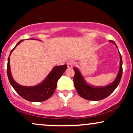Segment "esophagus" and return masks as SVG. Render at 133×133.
I'll return each mask as SVG.
<instances>
[{
  "mask_svg": "<svg viewBox=\"0 0 133 133\" xmlns=\"http://www.w3.org/2000/svg\"><path fill=\"white\" fill-rule=\"evenodd\" d=\"M73 64H74V62L72 61H69L67 62V65H68V68H72Z\"/></svg>",
  "mask_w": 133,
  "mask_h": 133,
  "instance_id": "34e87169",
  "label": "esophagus"
}]
</instances>
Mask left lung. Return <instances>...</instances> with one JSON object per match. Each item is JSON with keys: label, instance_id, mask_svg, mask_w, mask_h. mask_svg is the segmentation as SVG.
<instances>
[{"label": "left lung", "instance_id": "8db88e82", "mask_svg": "<svg viewBox=\"0 0 133 133\" xmlns=\"http://www.w3.org/2000/svg\"><path fill=\"white\" fill-rule=\"evenodd\" d=\"M109 41L114 43V45L117 47L116 44L113 41ZM119 53L120 56V67L118 74L115 80L110 84L106 86L96 87L88 84L84 80L83 76L78 69L74 68L73 69L75 72V74H74L73 81H74V84L76 91L81 97L89 101H99L109 96L116 89V88L119 84L122 74H123V61H122L121 55L119 51Z\"/></svg>", "mask_w": 133, "mask_h": 133}]
</instances>
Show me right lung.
<instances>
[{
  "instance_id": "add662e5",
  "label": "right lung",
  "mask_w": 133,
  "mask_h": 133,
  "mask_svg": "<svg viewBox=\"0 0 133 133\" xmlns=\"http://www.w3.org/2000/svg\"><path fill=\"white\" fill-rule=\"evenodd\" d=\"M23 40L20 41L16 44L14 48L10 52L7 62V76L11 86L13 87L15 91L20 96L24 99L30 102H42L48 99L51 97L55 89L57 87V83L59 79L64 72L67 69V65H57L55 66L52 70L50 72L45 80L41 84L34 86H23L19 85L14 80L12 76L10 68V56L12 52L14 51L17 45L22 42Z\"/></svg>"
}]
</instances>
